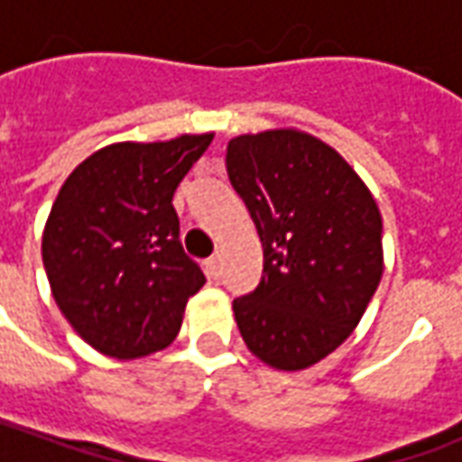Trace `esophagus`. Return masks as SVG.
I'll use <instances>...</instances> for the list:
<instances>
[{"instance_id": "1", "label": "esophagus", "mask_w": 462, "mask_h": 462, "mask_svg": "<svg viewBox=\"0 0 462 462\" xmlns=\"http://www.w3.org/2000/svg\"><path fill=\"white\" fill-rule=\"evenodd\" d=\"M205 270H208V277L217 280V277H220V257L212 254L210 260H205Z\"/></svg>"}]
</instances>
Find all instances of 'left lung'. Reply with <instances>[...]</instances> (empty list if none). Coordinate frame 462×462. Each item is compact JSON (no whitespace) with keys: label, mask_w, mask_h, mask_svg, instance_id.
Returning a JSON list of instances; mask_svg holds the SVG:
<instances>
[{"label":"left lung","mask_w":462,"mask_h":462,"mask_svg":"<svg viewBox=\"0 0 462 462\" xmlns=\"http://www.w3.org/2000/svg\"><path fill=\"white\" fill-rule=\"evenodd\" d=\"M227 175L264 247L254 291L232 301L247 348L300 371L341 346L383 272L381 212L339 152L310 133L227 143Z\"/></svg>","instance_id":"1"}]
</instances>
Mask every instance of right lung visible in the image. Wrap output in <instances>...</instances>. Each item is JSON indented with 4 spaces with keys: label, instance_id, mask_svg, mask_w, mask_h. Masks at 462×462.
<instances>
[{
    "label": "right lung",
    "instance_id": "obj_1",
    "mask_svg": "<svg viewBox=\"0 0 462 462\" xmlns=\"http://www.w3.org/2000/svg\"><path fill=\"white\" fill-rule=\"evenodd\" d=\"M210 141L202 133L106 145L59 190L42 240L46 277L69 324L106 356L168 346L205 284L182 250L172 195Z\"/></svg>",
    "mask_w": 462,
    "mask_h": 462
}]
</instances>
